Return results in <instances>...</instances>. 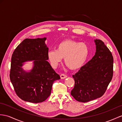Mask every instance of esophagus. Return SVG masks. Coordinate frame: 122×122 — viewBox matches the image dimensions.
<instances>
[{
	"mask_svg": "<svg viewBox=\"0 0 122 122\" xmlns=\"http://www.w3.org/2000/svg\"><path fill=\"white\" fill-rule=\"evenodd\" d=\"M60 76H61V79H64L66 78H67V76L66 75H64V74H61V75Z\"/></svg>",
	"mask_w": 122,
	"mask_h": 122,
	"instance_id": "34e87169",
	"label": "esophagus"
}]
</instances>
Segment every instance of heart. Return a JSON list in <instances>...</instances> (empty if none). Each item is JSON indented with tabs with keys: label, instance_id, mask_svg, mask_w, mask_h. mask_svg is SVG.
Wrapping results in <instances>:
<instances>
[{
	"label": "heart",
	"instance_id": "heart-1",
	"mask_svg": "<svg viewBox=\"0 0 122 122\" xmlns=\"http://www.w3.org/2000/svg\"><path fill=\"white\" fill-rule=\"evenodd\" d=\"M89 47L87 44L72 40H65L57 45L56 50H51L47 56L53 68H56L65 58V63L70 69L82 67L88 57Z\"/></svg>",
	"mask_w": 122,
	"mask_h": 122
}]
</instances>
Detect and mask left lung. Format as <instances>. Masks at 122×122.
<instances>
[{
    "instance_id": "8db88e82",
    "label": "left lung",
    "mask_w": 122,
    "mask_h": 122,
    "mask_svg": "<svg viewBox=\"0 0 122 122\" xmlns=\"http://www.w3.org/2000/svg\"><path fill=\"white\" fill-rule=\"evenodd\" d=\"M94 41L96 46L95 55L72 76L75 84L71 94L79 102H86L102 97L112 79V53L103 41Z\"/></svg>"
}]
</instances>
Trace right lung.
Listing matches in <instances>:
<instances>
[{
    "label": "right lung",
    "mask_w": 122,
    "mask_h": 122,
    "mask_svg": "<svg viewBox=\"0 0 122 122\" xmlns=\"http://www.w3.org/2000/svg\"><path fill=\"white\" fill-rule=\"evenodd\" d=\"M46 38L25 39L14 51L11 58L10 79L16 95L31 103L45 101L51 93L53 83L61 79L47 60L49 48ZM34 60L33 69L26 72L22 63Z\"/></svg>",
    "instance_id": "right-lung-1"
}]
</instances>
